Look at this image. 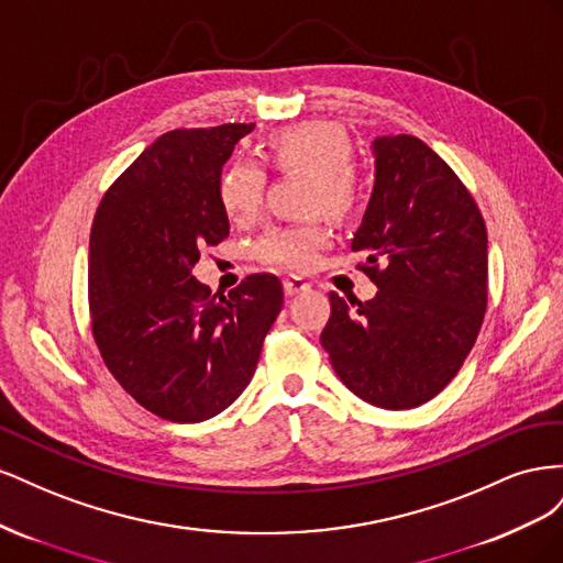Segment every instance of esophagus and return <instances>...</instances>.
<instances>
[{"label": "esophagus", "mask_w": 563, "mask_h": 563, "mask_svg": "<svg viewBox=\"0 0 563 563\" xmlns=\"http://www.w3.org/2000/svg\"><path fill=\"white\" fill-rule=\"evenodd\" d=\"M305 291H310V284L305 282V279H300V277H286L284 279V294L288 298L298 296V294H305Z\"/></svg>", "instance_id": "1"}]
</instances>
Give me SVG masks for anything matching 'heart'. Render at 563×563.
Segmentation results:
<instances>
[{
  "label": "heart",
  "instance_id": "b5f03b06",
  "mask_svg": "<svg viewBox=\"0 0 563 563\" xmlns=\"http://www.w3.org/2000/svg\"><path fill=\"white\" fill-rule=\"evenodd\" d=\"M267 159L279 172H300L310 176V211H323L335 220L352 218L362 207V185L352 172L354 150L347 133L329 122H308L275 133L267 143ZM267 176L261 164L242 159L225 168L220 178V203L230 220L240 225L258 218L265 199ZM329 242V230L321 220H302L269 228L255 253L267 265L284 269H308L317 251Z\"/></svg>",
  "mask_w": 563,
  "mask_h": 563
}]
</instances>
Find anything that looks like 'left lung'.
Returning <instances> with one entry per match:
<instances>
[{
    "mask_svg": "<svg viewBox=\"0 0 563 563\" xmlns=\"http://www.w3.org/2000/svg\"><path fill=\"white\" fill-rule=\"evenodd\" d=\"M371 150L376 180L352 251L366 255L378 294H331L321 345L350 391L399 411L437 397L479 335L488 240L472 195L432 147L399 133Z\"/></svg>",
    "mask_w": 563,
    "mask_h": 563,
    "instance_id": "8db88e82",
    "label": "left lung"
}]
</instances>
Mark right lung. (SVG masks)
<instances>
[{
  "label": "right lung",
  "mask_w": 563,
  "mask_h": 563,
  "mask_svg": "<svg viewBox=\"0 0 563 563\" xmlns=\"http://www.w3.org/2000/svg\"><path fill=\"white\" fill-rule=\"evenodd\" d=\"M253 124L176 129L147 145L96 211L89 308L117 383L174 422L218 416L251 383L284 305L275 275L225 296L195 279L199 251L230 234L220 176Z\"/></svg>",
  "instance_id": "1"
}]
</instances>
